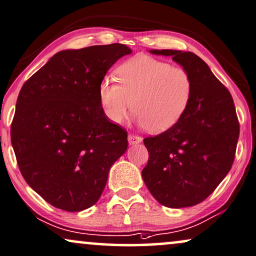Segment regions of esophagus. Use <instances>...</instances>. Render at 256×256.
I'll return each instance as SVG.
<instances>
[{
	"mask_svg": "<svg viewBox=\"0 0 256 256\" xmlns=\"http://www.w3.org/2000/svg\"><path fill=\"white\" fill-rule=\"evenodd\" d=\"M141 141H142L141 136H138V135H134V134H129L128 135L129 144H140Z\"/></svg>",
	"mask_w": 256,
	"mask_h": 256,
	"instance_id": "obj_1",
	"label": "esophagus"
}]
</instances>
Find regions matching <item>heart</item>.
<instances>
[{"label": "heart", "instance_id": "b5f03b06", "mask_svg": "<svg viewBox=\"0 0 256 256\" xmlns=\"http://www.w3.org/2000/svg\"><path fill=\"white\" fill-rule=\"evenodd\" d=\"M118 84L104 80L98 98L112 124H121L134 110L136 120L152 132L174 127L187 110L193 80L184 68L147 55L135 56L116 69Z\"/></svg>", "mask_w": 256, "mask_h": 256}]
</instances>
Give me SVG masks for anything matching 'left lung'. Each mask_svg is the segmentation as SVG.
Instances as JSON below:
<instances>
[{
    "mask_svg": "<svg viewBox=\"0 0 256 256\" xmlns=\"http://www.w3.org/2000/svg\"><path fill=\"white\" fill-rule=\"evenodd\" d=\"M150 52L172 56L193 80V95L174 127L144 140L149 158L142 178L161 204L190 207L213 193L233 164L240 132L234 101L194 52L172 49Z\"/></svg>",
    "mask_w": 256,
    "mask_h": 256,
    "instance_id": "obj_1",
    "label": "left lung"
}]
</instances>
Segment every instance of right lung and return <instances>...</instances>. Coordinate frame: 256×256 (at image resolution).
<instances>
[{
	"label": "right lung",
	"instance_id": "add662e5",
	"mask_svg": "<svg viewBox=\"0 0 256 256\" xmlns=\"http://www.w3.org/2000/svg\"><path fill=\"white\" fill-rule=\"evenodd\" d=\"M132 52L121 43L58 52L20 90L12 144L26 184L54 207L95 204L127 132L102 110L98 89L109 68Z\"/></svg>",
	"mask_w": 256,
	"mask_h": 256
}]
</instances>
